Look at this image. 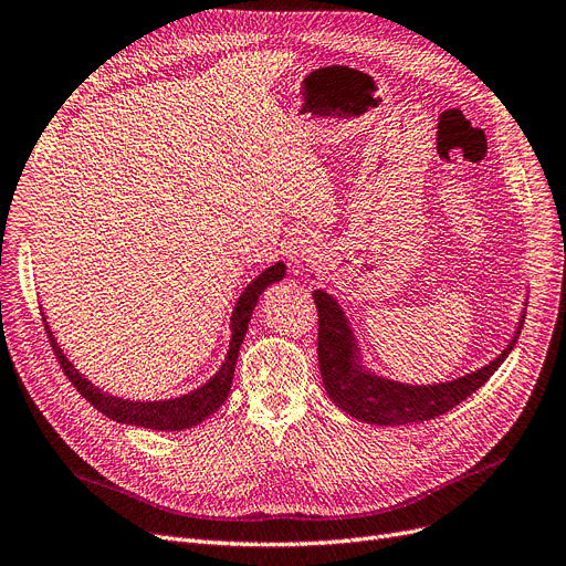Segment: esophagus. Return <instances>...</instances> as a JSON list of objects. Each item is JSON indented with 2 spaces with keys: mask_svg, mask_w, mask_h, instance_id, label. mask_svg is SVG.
Here are the masks:
<instances>
[{
  "mask_svg": "<svg viewBox=\"0 0 566 566\" xmlns=\"http://www.w3.org/2000/svg\"><path fill=\"white\" fill-rule=\"evenodd\" d=\"M316 252V244L312 240V235L307 233H298L296 238H293L289 242V250H286V256L293 265H301L303 261H310V256Z\"/></svg>",
  "mask_w": 566,
  "mask_h": 566,
  "instance_id": "34e87169",
  "label": "esophagus"
}]
</instances>
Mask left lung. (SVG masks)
Instances as JSON below:
<instances>
[{
	"label": "left lung",
	"mask_w": 566,
	"mask_h": 566,
	"mask_svg": "<svg viewBox=\"0 0 566 566\" xmlns=\"http://www.w3.org/2000/svg\"><path fill=\"white\" fill-rule=\"evenodd\" d=\"M312 296L318 312V367H322L326 392L342 411L375 426L423 423L470 398L493 377V373L511 354L525 322L523 314L506 349L481 370L444 384L409 386L365 370V365H360L356 337L337 301L328 296L326 291H314Z\"/></svg>",
	"instance_id": "8db88e82"
}]
</instances>
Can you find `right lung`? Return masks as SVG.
<instances>
[{
	"label": "right lung",
	"mask_w": 566,
	"mask_h": 566,
	"mask_svg": "<svg viewBox=\"0 0 566 566\" xmlns=\"http://www.w3.org/2000/svg\"><path fill=\"white\" fill-rule=\"evenodd\" d=\"M286 265L280 261L275 265L265 268L263 273L242 291V296L238 298L233 314H231V342H229V352L227 358L219 367V373L206 381L201 388H196L187 396L174 398V400H155V402H134V400H122L117 396H108L102 388H96L92 381H87L73 363L62 354V349L57 347V339L53 337V331L48 328L45 316H43V326L48 333V339H51V347L60 360L62 373L69 377V381L76 386V390L81 396L94 405V409H99L102 413H106L108 419L117 421V423H127V426H138V428H150V430H161V432H176V430H187L199 426L201 421H206L210 413H214L219 407L224 405V400L229 398L231 390V381H233V373H235V360L240 354V344L244 339V333H248V324L252 310L259 303L261 293L284 277Z\"/></svg>",
	"instance_id": "right-lung-1"
}]
</instances>
